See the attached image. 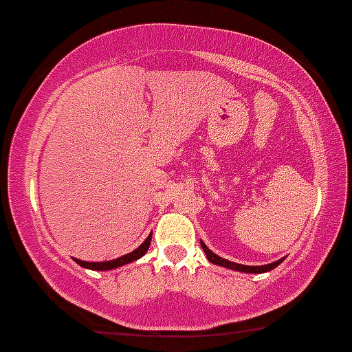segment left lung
I'll list each match as a JSON object with an SVG mask.
<instances>
[{"instance_id":"left-lung-1","label":"left lung","mask_w":352,"mask_h":352,"mask_svg":"<svg viewBox=\"0 0 352 352\" xmlns=\"http://www.w3.org/2000/svg\"><path fill=\"white\" fill-rule=\"evenodd\" d=\"M200 245H202L204 252H206V256L208 258V262H212V264L215 265H220V267H226V269H230V270H237V272H245V274H262V272H269V270L276 269L277 265L280 264V262L284 261L285 257L279 258V261L272 262V264H265V265H244V264H237V262H230L227 261V258L217 256V254L212 252L208 247L204 244L202 241H200Z\"/></svg>"}]
</instances>
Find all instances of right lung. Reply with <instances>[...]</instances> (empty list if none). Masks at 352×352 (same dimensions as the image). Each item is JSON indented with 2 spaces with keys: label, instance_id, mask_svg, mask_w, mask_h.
I'll list each match as a JSON object with an SVG mask.
<instances>
[{
  "label": "right lung",
  "instance_id": "obj_1",
  "mask_svg": "<svg viewBox=\"0 0 352 352\" xmlns=\"http://www.w3.org/2000/svg\"><path fill=\"white\" fill-rule=\"evenodd\" d=\"M150 242H152V234L145 239L144 244H140L137 249L132 250V252L125 254V256L113 258V261H105V262H87V261H80V258H75V262L78 265H82L85 269H91V270H111V269H117L122 267V265L130 264V262L138 261L142 256H145L146 250H148Z\"/></svg>",
  "mask_w": 352,
  "mask_h": 352
}]
</instances>
